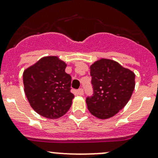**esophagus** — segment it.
Masks as SVG:
<instances>
[{"instance_id": "esophagus-1", "label": "esophagus", "mask_w": 158, "mask_h": 158, "mask_svg": "<svg viewBox=\"0 0 158 158\" xmlns=\"http://www.w3.org/2000/svg\"><path fill=\"white\" fill-rule=\"evenodd\" d=\"M78 94H79V95H83V94H84V92H83V89H78Z\"/></svg>"}]
</instances>
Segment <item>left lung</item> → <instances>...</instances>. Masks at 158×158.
Here are the masks:
<instances>
[{
	"instance_id": "obj_1",
	"label": "left lung",
	"mask_w": 158,
	"mask_h": 158,
	"mask_svg": "<svg viewBox=\"0 0 158 158\" xmlns=\"http://www.w3.org/2000/svg\"><path fill=\"white\" fill-rule=\"evenodd\" d=\"M90 75L93 94L86 98L89 112L101 119L114 117L132 96L135 73L116 61L101 59L90 66Z\"/></svg>"
}]
</instances>
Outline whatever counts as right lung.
Instances as JSON below:
<instances>
[{"label": "right lung", "mask_w": 158, "mask_h": 158, "mask_svg": "<svg viewBox=\"0 0 158 158\" xmlns=\"http://www.w3.org/2000/svg\"><path fill=\"white\" fill-rule=\"evenodd\" d=\"M66 64L57 57L40 59L23 73L26 98L35 112L49 119L62 117L70 108L71 76L65 72Z\"/></svg>", "instance_id": "add662e5"}]
</instances>
